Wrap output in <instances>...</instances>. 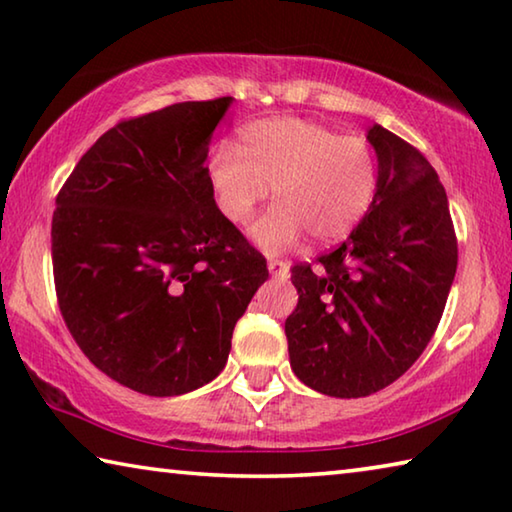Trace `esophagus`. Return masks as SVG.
Instances as JSON below:
<instances>
[{
  "label": "esophagus",
  "instance_id": "34e87169",
  "mask_svg": "<svg viewBox=\"0 0 512 512\" xmlns=\"http://www.w3.org/2000/svg\"><path fill=\"white\" fill-rule=\"evenodd\" d=\"M268 271L273 277H289V264L282 262V259H268Z\"/></svg>",
  "mask_w": 512,
  "mask_h": 512
}]
</instances>
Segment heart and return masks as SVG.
<instances>
[{"label": "heart", "instance_id": "heart-1", "mask_svg": "<svg viewBox=\"0 0 512 512\" xmlns=\"http://www.w3.org/2000/svg\"><path fill=\"white\" fill-rule=\"evenodd\" d=\"M223 216L246 223L273 187L277 203L250 228L259 248L284 250L309 232L316 244L348 235L375 198L377 162L357 135L300 117L259 119L241 133V149L223 142L207 162Z\"/></svg>", "mask_w": 512, "mask_h": 512}]
</instances>
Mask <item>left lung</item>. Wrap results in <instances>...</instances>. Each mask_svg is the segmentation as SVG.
Listing matches in <instances>:
<instances>
[{
	"label": "left lung",
	"instance_id": "8db88e82",
	"mask_svg": "<svg viewBox=\"0 0 512 512\" xmlns=\"http://www.w3.org/2000/svg\"><path fill=\"white\" fill-rule=\"evenodd\" d=\"M377 189L361 223L316 264L291 268L284 323L296 377L329 397H366L427 348L452 289L458 246L445 187L424 155L372 124Z\"/></svg>",
	"mask_w": 512,
	"mask_h": 512
}]
</instances>
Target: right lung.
I'll return each instance as SVG.
<instances>
[{
  "mask_svg": "<svg viewBox=\"0 0 512 512\" xmlns=\"http://www.w3.org/2000/svg\"><path fill=\"white\" fill-rule=\"evenodd\" d=\"M230 103L185 101L121 121L56 198L60 314L85 357L137 393L183 395L219 375L268 277L216 207L205 167Z\"/></svg>",
  "mask_w": 512,
  "mask_h": 512,
  "instance_id": "add662e5",
  "label": "right lung"
}]
</instances>
